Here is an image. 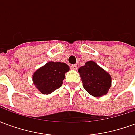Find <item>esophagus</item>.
I'll return each mask as SVG.
<instances>
[{
	"mask_svg": "<svg viewBox=\"0 0 135 135\" xmlns=\"http://www.w3.org/2000/svg\"><path fill=\"white\" fill-rule=\"evenodd\" d=\"M71 68L73 69V70H76L77 69V65L76 64H74L71 66Z\"/></svg>",
	"mask_w": 135,
	"mask_h": 135,
	"instance_id": "esophagus-1",
	"label": "esophagus"
}]
</instances>
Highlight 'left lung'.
Wrapping results in <instances>:
<instances>
[{
  "label": "left lung",
  "instance_id": "left-lung-1",
  "mask_svg": "<svg viewBox=\"0 0 135 135\" xmlns=\"http://www.w3.org/2000/svg\"><path fill=\"white\" fill-rule=\"evenodd\" d=\"M83 87L96 98L106 95L111 86V76L93 61H89L78 69Z\"/></svg>",
  "mask_w": 135,
  "mask_h": 135
}]
</instances>
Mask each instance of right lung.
<instances>
[{
    "label": "right lung",
    "instance_id": "add662e5",
    "mask_svg": "<svg viewBox=\"0 0 135 135\" xmlns=\"http://www.w3.org/2000/svg\"><path fill=\"white\" fill-rule=\"evenodd\" d=\"M69 71V66L65 63L49 61L34 72L32 82L42 94L48 95L61 87Z\"/></svg>",
    "mask_w": 135,
    "mask_h": 135
}]
</instances>
